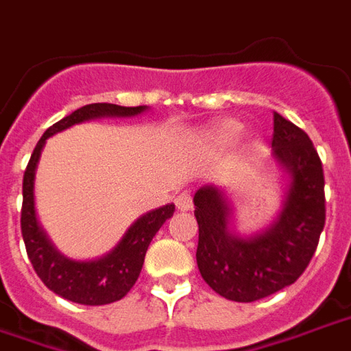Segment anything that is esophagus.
I'll use <instances>...</instances> for the list:
<instances>
[{"label":"esophagus","mask_w":351,"mask_h":351,"mask_svg":"<svg viewBox=\"0 0 351 351\" xmlns=\"http://www.w3.org/2000/svg\"><path fill=\"white\" fill-rule=\"evenodd\" d=\"M175 204L180 212H188V210L193 208V201H191V195H189V193H180V195H176Z\"/></svg>","instance_id":"1"}]
</instances>
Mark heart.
<instances>
[{"mask_svg":"<svg viewBox=\"0 0 351 351\" xmlns=\"http://www.w3.org/2000/svg\"><path fill=\"white\" fill-rule=\"evenodd\" d=\"M240 132V126L234 123V121H225V123L217 124L215 128H212V132L208 134L210 141H214L215 145H223V143L232 141Z\"/></svg>","mask_w":351,"mask_h":351,"instance_id":"heart-1","label":"heart"}]
</instances>
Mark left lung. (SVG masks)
<instances>
[{
	"mask_svg": "<svg viewBox=\"0 0 351 351\" xmlns=\"http://www.w3.org/2000/svg\"><path fill=\"white\" fill-rule=\"evenodd\" d=\"M275 162L288 175L285 201L274 223L253 236L230 230L232 206L221 188L202 186L193 197L199 223L197 266L212 290L251 303L300 279L326 225L324 169L313 141L274 113Z\"/></svg>",
	"mask_w": 351,
	"mask_h": 351,
	"instance_id": "left-lung-1",
	"label": "left lung"
}]
</instances>
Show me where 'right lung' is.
<instances>
[{"label": "right lung", "mask_w": 351, "mask_h": 351, "mask_svg": "<svg viewBox=\"0 0 351 351\" xmlns=\"http://www.w3.org/2000/svg\"><path fill=\"white\" fill-rule=\"evenodd\" d=\"M143 111H147V106H137V108H124L117 104L83 106L44 132L25 167L22 186V219H20L25 251L40 281L51 292H56L64 300L74 301L80 305H108L113 301L123 300L130 292V288L136 285L150 241L162 228L163 223L173 215L175 204H165L162 208L141 215L108 255L96 261L66 258L48 240L35 214V173L46 139L57 132H63L85 121L102 119V117H136Z\"/></svg>", "instance_id": "obj_1"}]
</instances>
